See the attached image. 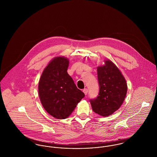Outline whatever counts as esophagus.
Segmentation results:
<instances>
[{"instance_id":"34e87169","label":"esophagus","mask_w":157,"mask_h":157,"mask_svg":"<svg viewBox=\"0 0 157 157\" xmlns=\"http://www.w3.org/2000/svg\"><path fill=\"white\" fill-rule=\"evenodd\" d=\"M83 92H84V94H85V95H87L88 92V89H84V90H83Z\"/></svg>"}]
</instances>
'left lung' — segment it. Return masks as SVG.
I'll return each instance as SVG.
<instances>
[{
	"label": "left lung",
	"instance_id": "8db88e82",
	"mask_svg": "<svg viewBox=\"0 0 157 157\" xmlns=\"http://www.w3.org/2000/svg\"><path fill=\"white\" fill-rule=\"evenodd\" d=\"M99 85L98 96L90 99L93 111L108 117L120 108L127 93V83L121 72L111 61L97 67Z\"/></svg>",
	"mask_w": 157,
	"mask_h": 157
}]
</instances>
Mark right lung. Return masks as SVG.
Listing matches in <instances>:
<instances>
[{
  "label": "right lung",
  "mask_w": 157,
  "mask_h": 157,
  "mask_svg": "<svg viewBox=\"0 0 157 157\" xmlns=\"http://www.w3.org/2000/svg\"><path fill=\"white\" fill-rule=\"evenodd\" d=\"M68 66L67 58L54 59L45 67L39 83L42 106L49 114L58 119L67 118L85 97L67 74Z\"/></svg>",
  "instance_id": "add662e5"
}]
</instances>
